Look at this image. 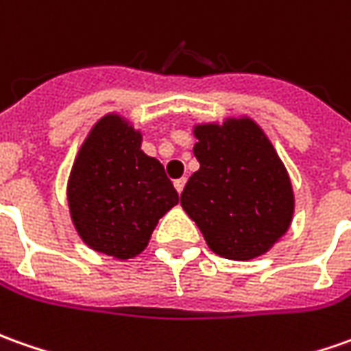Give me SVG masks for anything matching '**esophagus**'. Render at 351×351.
<instances>
[{"label":"esophagus","instance_id":"34e87169","mask_svg":"<svg viewBox=\"0 0 351 351\" xmlns=\"http://www.w3.org/2000/svg\"><path fill=\"white\" fill-rule=\"evenodd\" d=\"M184 184H186V178H178V180H175V188L178 194H182V190H184Z\"/></svg>","mask_w":351,"mask_h":351}]
</instances>
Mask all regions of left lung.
Listing matches in <instances>:
<instances>
[{"mask_svg": "<svg viewBox=\"0 0 351 351\" xmlns=\"http://www.w3.org/2000/svg\"><path fill=\"white\" fill-rule=\"evenodd\" d=\"M192 132L199 169L180 206L213 254L234 261L263 256L294 217V188L275 145L247 115L194 125Z\"/></svg>", "mask_w": 351, "mask_h": 351, "instance_id": "obj_1", "label": "left lung"}]
</instances>
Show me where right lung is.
<instances>
[{
    "label": "right lung",
    "mask_w": 351,
    "mask_h": 351,
    "mask_svg": "<svg viewBox=\"0 0 351 351\" xmlns=\"http://www.w3.org/2000/svg\"><path fill=\"white\" fill-rule=\"evenodd\" d=\"M66 204L88 247L126 261L144 252L178 194L163 165L142 152V132L121 113H107L76 154Z\"/></svg>",
    "instance_id": "right-lung-1"
}]
</instances>
